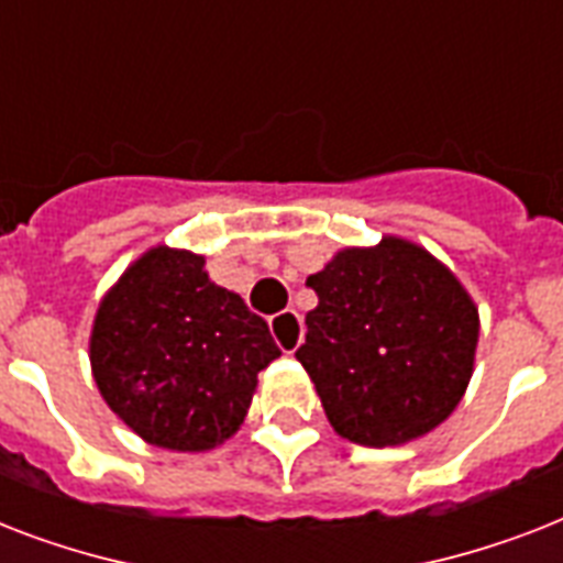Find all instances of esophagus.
Returning <instances> with one entry per match:
<instances>
[{"label":"esophagus","mask_w":563,"mask_h":563,"mask_svg":"<svg viewBox=\"0 0 563 563\" xmlns=\"http://www.w3.org/2000/svg\"><path fill=\"white\" fill-rule=\"evenodd\" d=\"M272 335L283 353H295L303 342V318L295 309H286L272 318Z\"/></svg>","instance_id":"obj_1"}]
</instances>
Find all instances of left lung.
Instances as JSON below:
<instances>
[{
    "mask_svg": "<svg viewBox=\"0 0 563 563\" xmlns=\"http://www.w3.org/2000/svg\"><path fill=\"white\" fill-rule=\"evenodd\" d=\"M318 307L295 353L330 427L353 444L400 446L462 402L479 344V307L438 256L385 233L309 274Z\"/></svg>",
    "mask_w": 563,
    "mask_h": 563,
    "instance_id": "1",
    "label": "left lung"
}]
</instances>
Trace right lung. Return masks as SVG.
Here are the masks:
<instances>
[{
  "mask_svg": "<svg viewBox=\"0 0 563 563\" xmlns=\"http://www.w3.org/2000/svg\"><path fill=\"white\" fill-rule=\"evenodd\" d=\"M203 265L187 247H148L104 291L90 330L101 400L145 444L175 453L236 435L256 374L280 356L263 318Z\"/></svg>",
  "mask_w": 563,
  "mask_h": 563,
  "instance_id": "right-lung-1",
  "label": "right lung"
}]
</instances>
